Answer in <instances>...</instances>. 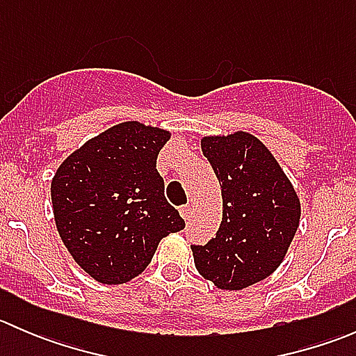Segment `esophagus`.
Here are the masks:
<instances>
[{"mask_svg":"<svg viewBox=\"0 0 356 356\" xmlns=\"http://www.w3.org/2000/svg\"><path fill=\"white\" fill-rule=\"evenodd\" d=\"M179 211H181V215L184 220H189V217H191V213H193V207L191 204H182V207L179 208Z\"/></svg>","mask_w":356,"mask_h":356,"instance_id":"esophagus-1","label":"esophagus"}]
</instances>
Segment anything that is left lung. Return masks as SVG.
<instances>
[{
	"label": "left lung",
	"instance_id": "obj_1",
	"mask_svg": "<svg viewBox=\"0 0 356 356\" xmlns=\"http://www.w3.org/2000/svg\"><path fill=\"white\" fill-rule=\"evenodd\" d=\"M222 188V222L207 245H193L198 272L238 291L272 274L300 225V200L277 160L248 132L201 139Z\"/></svg>",
	"mask_w": 356,
	"mask_h": 356
}]
</instances>
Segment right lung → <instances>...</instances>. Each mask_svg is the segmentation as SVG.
<instances>
[{
  "label": "right lung",
  "mask_w": 356,
  "mask_h": 356,
  "mask_svg": "<svg viewBox=\"0 0 356 356\" xmlns=\"http://www.w3.org/2000/svg\"><path fill=\"white\" fill-rule=\"evenodd\" d=\"M168 139L167 131L124 122L72 153L53 177L60 238L98 282L131 281L148 267L165 236L184 229L156 170Z\"/></svg>",
  "instance_id": "obj_1"
}]
</instances>
